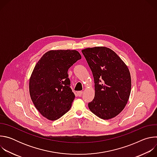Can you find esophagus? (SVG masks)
<instances>
[{
    "label": "esophagus",
    "mask_w": 157,
    "mask_h": 157,
    "mask_svg": "<svg viewBox=\"0 0 157 157\" xmlns=\"http://www.w3.org/2000/svg\"><path fill=\"white\" fill-rule=\"evenodd\" d=\"M82 93H83V91H78V92H77V94H78V96H81L82 94Z\"/></svg>",
    "instance_id": "1"
}]
</instances>
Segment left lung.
Wrapping results in <instances>:
<instances>
[{"label":"left lung","instance_id":"left-lung-1","mask_svg":"<svg viewBox=\"0 0 157 157\" xmlns=\"http://www.w3.org/2000/svg\"><path fill=\"white\" fill-rule=\"evenodd\" d=\"M95 83V96L89 109L101 119L107 120L119 114L125 107L131 92L129 70L111 49L96 47L82 50Z\"/></svg>","mask_w":157,"mask_h":157}]
</instances>
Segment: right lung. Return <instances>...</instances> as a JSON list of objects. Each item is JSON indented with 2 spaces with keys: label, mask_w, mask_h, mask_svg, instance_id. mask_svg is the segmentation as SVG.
<instances>
[{
  "label": "right lung",
  "mask_w": 157,
  "mask_h": 157,
  "mask_svg": "<svg viewBox=\"0 0 157 157\" xmlns=\"http://www.w3.org/2000/svg\"><path fill=\"white\" fill-rule=\"evenodd\" d=\"M81 58L76 50H50L36 64L29 80L31 99L42 116L55 121L68 112L75 98L68 71Z\"/></svg>",
  "instance_id": "1"
}]
</instances>
